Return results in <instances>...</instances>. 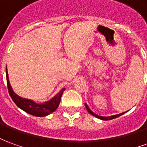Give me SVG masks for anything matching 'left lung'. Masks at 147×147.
Masks as SVG:
<instances>
[{
	"instance_id": "obj_1",
	"label": "left lung",
	"mask_w": 147,
	"mask_h": 147,
	"mask_svg": "<svg viewBox=\"0 0 147 147\" xmlns=\"http://www.w3.org/2000/svg\"><path fill=\"white\" fill-rule=\"evenodd\" d=\"M85 106H86V110L89 112V113H90L91 115H93L94 117H97V118H98V119H100V120H113V119H115V118H117V117H120V116L123 115V114H124L125 113H127V112H124V113H122L117 114V115H113V116H110V117H102V116H98V115H97V114L94 113V112H92V111L90 110V109L88 107V105H87V104H86V103H85Z\"/></svg>"
}]
</instances>
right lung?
I'll use <instances>...</instances> for the list:
<instances>
[{
  "mask_svg": "<svg viewBox=\"0 0 147 147\" xmlns=\"http://www.w3.org/2000/svg\"><path fill=\"white\" fill-rule=\"evenodd\" d=\"M6 78H7L8 92L11 96V99L15 102V104L22 110L25 111L26 113L30 114V115H33L34 117H46L52 113L53 112H54L59 106L61 96L65 90V88L61 89L60 92L57 94L49 101L43 102V103H36L33 100L21 98L20 96H19L14 92V90L11 88L10 82H9L7 67H6Z\"/></svg>",
  "mask_w": 147,
  "mask_h": 147,
  "instance_id": "obj_1",
  "label": "right lung"
}]
</instances>
